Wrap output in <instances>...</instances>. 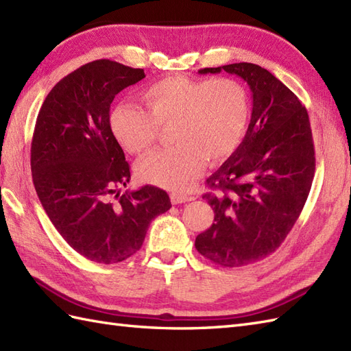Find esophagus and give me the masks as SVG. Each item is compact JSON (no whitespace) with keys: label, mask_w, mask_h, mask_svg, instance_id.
I'll return each mask as SVG.
<instances>
[{"label":"esophagus","mask_w":351,"mask_h":351,"mask_svg":"<svg viewBox=\"0 0 351 351\" xmlns=\"http://www.w3.org/2000/svg\"><path fill=\"white\" fill-rule=\"evenodd\" d=\"M170 200L173 205H180V204L190 202V200H193V197L187 196V195H181V193H171Z\"/></svg>","instance_id":"obj_1"}]
</instances>
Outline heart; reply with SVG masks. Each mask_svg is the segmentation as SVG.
<instances>
[{
    "mask_svg": "<svg viewBox=\"0 0 351 351\" xmlns=\"http://www.w3.org/2000/svg\"><path fill=\"white\" fill-rule=\"evenodd\" d=\"M145 110L119 104L108 117L110 131L126 152L141 154L171 126L175 146L158 149L138 162V175L160 187L184 191L208 162L232 155L247 130L249 96L234 78L167 77L143 88Z\"/></svg>",
    "mask_w": 351,
    "mask_h": 351,
    "instance_id": "heart-1",
    "label": "heart"
}]
</instances>
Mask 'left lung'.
<instances>
[{
	"label": "left lung",
	"mask_w": 351,
	"mask_h": 351,
	"mask_svg": "<svg viewBox=\"0 0 351 351\" xmlns=\"http://www.w3.org/2000/svg\"><path fill=\"white\" fill-rule=\"evenodd\" d=\"M221 71L250 87L252 117L237 151L206 180L217 190L204 195L214 223L195 245L214 264L241 267L270 255L293 229L311 191L315 152L306 108L273 73L253 63L199 73Z\"/></svg>",
	"instance_id": "8db88e82"
}]
</instances>
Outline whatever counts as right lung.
Listing matches in <instances>:
<instances>
[{
    "instance_id": "right-lung-1",
    "label": "right lung",
    "mask_w": 351,
    "mask_h": 351,
    "mask_svg": "<svg viewBox=\"0 0 351 351\" xmlns=\"http://www.w3.org/2000/svg\"><path fill=\"white\" fill-rule=\"evenodd\" d=\"M143 69L111 60L81 66L52 87L37 114L32 173L52 225L80 255L116 264L138 252L151 221L170 210L164 190L126 187L130 164L110 131V106Z\"/></svg>"
}]
</instances>
